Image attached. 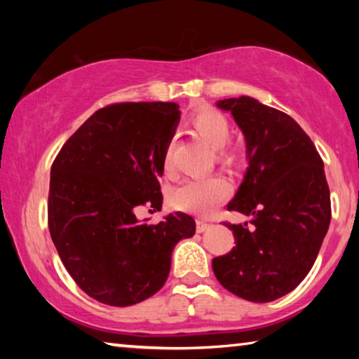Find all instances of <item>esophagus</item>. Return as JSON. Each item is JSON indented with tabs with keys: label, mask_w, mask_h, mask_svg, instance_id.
Returning <instances> with one entry per match:
<instances>
[{
	"label": "esophagus",
	"mask_w": 359,
	"mask_h": 359,
	"mask_svg": "<svg viewBox=\"0 0 359 359\" xmlns=\"http://www.w3.org/2000/svg\"><path fill=\"white\" fill-rule=\"evenodd\" d=\"M210 226V223H208L205 220H196V231L198 233H204V231H208Z\"/></svg>",
	"instance_id": "1"
}]
</instances>
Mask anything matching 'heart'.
<instances>
[{
	"label": "heart",
	"instance_id": "1",
	"mask_svg": "<svg viewBox=\"0 0 359 359\" xmlns=\"http://www.w3.org/2000/svg\"><path fill=\"white\" fill-rule=\"evenodd\" d=\"M193 130L201 136L210 147L215 149L217 160L224 166H234L239 163V155L233 149L226 147L231 126L224 115L214 111V109H203L191 117ZM163 169L168 175L174 172L172 166V144L169 142L163 155ZM228 182L212 175V177L187 180L177 190L172 193L174 208L180 210L191 212V214L205 215L214 210L224 198L228 196Z\"/></svg>",
	"mask_w": 359,
	"mask_h": 359
}]
</instances>
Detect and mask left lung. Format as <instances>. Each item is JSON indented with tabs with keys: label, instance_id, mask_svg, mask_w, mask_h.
<instances>
[{
	"label": "left lung",
	"instance_id": "8db88e82",
	"mask_svg": "<svg viewBox=\"0 0 359 359\" xmlns=\"http://www.w3.org/2000/svg\"><path fill=\"white\" fill-rule=\"evenodd\" d=\"M244 133L248 168L228 210L250 226L224 223L233 250L212 259L217 280L252 302L288 294L309 274L331 222L321 156L304 130L282 111L250 96L217 102Z\"/></svg>",
	"mask_w": 359,
	"mask_h": 359
}]
</instances>
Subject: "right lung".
Wrapping results in <instances>:
<instances>
[{"mask_svg": "<svg viewBox=\"0 0 359 359\" xmlns=\"http://www.w3.org/2000/svg\"><path fill=\"white\" fill-rule=\"evenodd\" d=\"M179 120L175 102L106 106L65 142L52 165V241L74 282L107 306L154 296L169 276L175 244L196 231L184 212L156 224L136 217L145 204L161 210L158 179Z\"/></svg>", "mask_w": 359, "mask_h": 359, "instance_id": "add662e5", "label": "right lung"}]
</instances>
